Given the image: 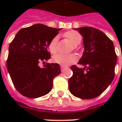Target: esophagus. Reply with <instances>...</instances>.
<instances>
[{"label":"esophagus","mask_w":122,"mask_h":122,"mask_svg":"<svg viewBox=\"0 0 122 122\" xmlns=\"http://www.w3.org/2000/svg\"><path fill=\"white\" fill-rule=\"evenodd\" d=\"M65 68H66V67L64 66H60V69H61V71H64L65 70Z\"/></svg>","instance_id":"esophagus-1"}]
</instances>
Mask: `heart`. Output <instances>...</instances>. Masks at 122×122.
<instances>
[{
    "mask_svg": "<svg viewBox=\"0 0 122 122\" xmlns=\"http://www.w3.org/2000/svg\"><path fill=\"white\" fill-rule=\"evenodd\" d=\"M65 36L68 39L73 45H75V48L76 46L79 45L81 42V36L77 31H69L65 34ZM58 37L55 36L49 44V50L51 54H56L58 51ZM77 60V57L75 54H58L53 57V61L55 63L59 64L64 66H68L69 65L75 63Z\"/></svg>",
    "mask_w": 122,
    "mask_h": 122,
    "instance_id": "b5f03b06",
    "label": "heart"
}]
</instances>
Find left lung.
<instances>
[{"label":"left lung","mask_w":122,"mask_h":122,"mask_svg":"<svg viewBox=\"0 0 122 122\" xmlns=\"http://www.w3.org/2000/svg\"><path fill=\"white\" fill-rule=\"evenodd\" d=\"M83 39L84 51L78 63L79 68L71 67L73 76L68 79V87L73 96L92 99L100 96L111 83L117 62L112 41L98 29L92 27L75 28Z\"/></svg>","instance_id":"left-lung-1"}]
</instances>
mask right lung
I'll return each mask as SVG.
<instances>
[{"label": "right lung", "instance_id": "1", "mask_svg": "<svg viewBox=\"0 0 122 122\" xmlns=\"http://www.w3.org/2000/svg\"><path fill=\"white\" fill-rule=\"evenodd\" d=\"M60 30L36 24L21 29L9 45L7 71L15 87L23 96L36 98L51 90L53 79L61 73L60 65L46 63L41 68L39 63L51 58L47 48Z\"/></svg>", "mask_w": 122, "mask_h": 122}]
</instances>
